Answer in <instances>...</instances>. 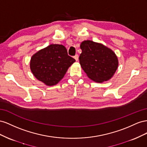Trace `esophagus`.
<instances>
[{"label": "esophagus", "mask_w": 147, "mask_h": 147, "mask_svg": "<svg viewBox=\"0 0 147 147\" xmlns=\"http://www.w3.org/2000/svg\"><path fill=\"white\" fill-rule=\"evenodd\" d=\"M78 58H79V56L78 55H76L74 57V58L75 60H76V61H78Z\"/></svg>", "instance_id": "esophagus-1"}]
</instances>
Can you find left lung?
<instances>
[{"label": "left lung", "instance_id": "obj_1", "mask_svg": "<svg viewBox=\"0 0 147 147\" xmlns=\"http://www.w3.org/2000/svg\"><path fill=\"white\" fill-rule=\"evenodd\" d=\"M79 62L91 80L103 82L111 79L118 68V60L112 50L92 40L81 44Z\"/></svg>", "mask_w": 147, "mask_h": 147}]
</instances>
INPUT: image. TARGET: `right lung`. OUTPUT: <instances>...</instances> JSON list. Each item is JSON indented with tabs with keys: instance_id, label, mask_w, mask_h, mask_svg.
I'll return each mask as SVG.
<instances>
[{
	"instance_id": "right-lung-1",
	"label": "right lung",
	"mask_w": 147,
	"mask_h": 147,
	"mask_svg": "<svg viewBox=\"0 0 147 147\" xmlns=\"http://www.w3.org/2000/svg\"><path fill=\"white\" fill-rule=\"evenodd\" d=\"M75 60L68 55L65 46L50 44L34 54L30 61L33 75L45 85H56Z\"/></svg>"
}]
</instances>
